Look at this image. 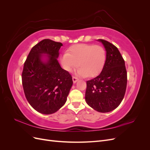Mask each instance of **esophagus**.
I'll return each instance as SVG.
<instances>
[{"label": "esophagus", "instance_id": "esophagus-1", "mask_svg": "<svg viewBox=\"0 0 150 150\" xmlns=\"http://www.w3.org/2000/svg\"><path fill=\"white\" fill-rule=\"evenodd\" d=\"M72 81H73L74 83H76L78 81V78H77L75 76H72Z\"/></svg>", "mask_w": 150, "mask_h": 150}]
</instances>
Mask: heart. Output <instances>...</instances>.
Wrapping results in <instances>:
<instances>
[{"label": "heart", "mask_w": 150, "mask_h": 150, "mask_svg": "<svg viewBox=\"0 0 150 150\" xmlns=\"http://www.w3.org/2000/svg\"><path fill=\"white\" fill-rule=\"evenodd\" d=\"M106 51L100 45L88 44H76L70 47L68 52L63 53L60 62L63 69L72 72L78 65L76 74L79 76H98L105 65Z\"/></svg>", "instance_id": "1"}]
</instances>
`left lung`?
Wrapping results in <instances>:
<instances>
[{
	"label": "left lung",
	"instance_id": "1",
	"mask_svg": "<svg viewBox=\"0 0 150 150\" xmlns=\"http://www.w3.org/2000/svg\"><path fill=\"white\" fill-rule=\"evenodd\" d=\"M106 51L105 65L96 78L87 81L85 99L88 105L100 112L114 110L123 99L127 86L125 62L115 45L98 39Z\"/></svg>",
	"mask_w": 150,
	"mask_h": 150
}]
</instances>
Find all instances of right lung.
I'll use <instances>...</instances> for the list:
<instances>
[{
    "instance_id": "right-lung-1",
    "label": "right lung",
    "mask_w": 150,
    "mask_h": 150,
    "mask_svg": "<svg viewBox=\"0 0 150 150\" xmlns=\"http://www.w3.org/2000/svg\"><path fill=\"white\" fill-rule=\"evenodd\" d=\"M61 42L46 39L31 49L24 62L22 83L27 100L44 115L57 111L65 104L72 85V76L61 68L57 58ZM42 54L48 60L43 62Z\"/></svg>"
}]
</instances>
